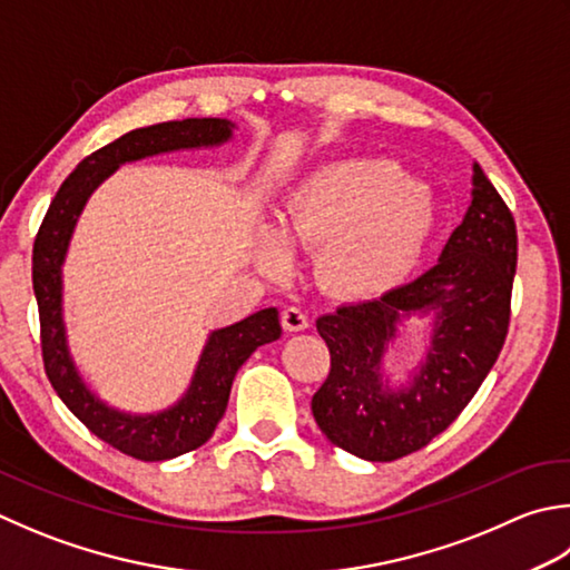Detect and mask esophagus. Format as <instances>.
<instances>
[{
	"label": "esophagus",
	"mask_w": 570,
	"mask_h": 570,
	"mask_svg": "<svg viewBox=\"0 0 570 570\" xmlns=\"http://www.w3.org/2000/svg\"><path fill=\"white\" fill-rule=\"evenodd\" d=\"M282 323L288 333H296V331H306L308 328V316L301 311L298 306H286L282 311Z\"/></svg>",
	"instance_id": "esophagus-1"
}]
</instances>
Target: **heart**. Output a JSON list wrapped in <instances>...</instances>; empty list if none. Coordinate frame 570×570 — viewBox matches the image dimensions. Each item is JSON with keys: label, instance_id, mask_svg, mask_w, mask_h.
<instances>
[{"label": "heart", "instance_id": "heart-1", "mask_svg": "<svg viewBox=\"0 0 570 570\" xmlns=\"http://www.w3.org/2000/svg\"><path fill=\"white\" fill-rule=\"evenodd\" d=\"M434 229V203L390 160L318 165L288 189L276 227L259 229L266 269L288 264L286 244L317 249L321 284L338 296H375L415 269Z\"/></svg>", "mask_w": 570, "mask_h": 570}]
</instances>
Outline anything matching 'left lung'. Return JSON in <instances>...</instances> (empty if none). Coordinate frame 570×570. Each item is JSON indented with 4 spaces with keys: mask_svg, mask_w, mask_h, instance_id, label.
<instances>
[{
    "mask_svg": "<svg viewBox=\"0 0 570 570\" xmlns=\"http://www.w3.org/2000/svg\"><path fill=\"white\" fill-rule=\"evenodd\" d=\"M472 183V205L430 272L316 321L331 371L311 410L321 432L361 460L393 462L430 444L460 417L504 345L517 222L476 163ZM412 313L435 316L431 348L407 386L390 389L384 351Z\"/></svg>",
    "mask_w": 570,
    "mask_h": 570,
    "instance_id": "obj_1",
    "label": "left lung"
}]
</instances>
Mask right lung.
I'll return each mask as SVG.
<instances>
[{
  "mask_svg": "<svg viewBox=\"0 0 570 570\" xmlns=\"http://www.w3.org/2000/svg\"><path fill=\"white\" fill-rule=\"evenodd\" d=\"M234 122L225 118H185L167 120L158 126L130 130L118 140L104 145L78 163L66 177L59 193L51 199L31 256L33 296L39 304L41 323V355L43 371L49 375L56 395L63 400L73 415L91 430L98 440L108 442L118 452L142 462H163L193 452L212 438L217 422L227 410L232 381L242 363L264 343L282 336L278 311L262 308L227 328L212 331L199 363L195 367L183 400L153 415H130L108 407L91 387L69 353L63 326V282L61 266L69 252L73 227L94 189L114 175L122 163L142 160L150 155L212 148L232 138Z\"/></svg>",
  "mask_w": 570,
  "mask_h": 570,
  "instance_id": "obj_1",
  "label": "right lung"
}]
</instances>
